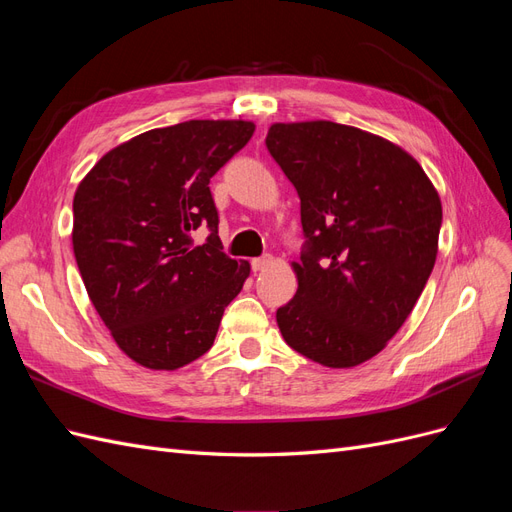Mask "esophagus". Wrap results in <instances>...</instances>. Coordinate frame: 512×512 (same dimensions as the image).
Masks as SVG:
<instances>
[{"label":"esophagus","mask_w":512,"mask_h":512,"mask_svg":"<svg viewBox=\"0 0 512 512\" xmlns=\"http://www.w3.org/2000/svg\"><path fill=\"white\" fill-rule=\"evenodd\" d=\"M273 262V258L267 254V256H260V258H254L252 260V269L254 271H265L269 265Z\"/></svg>","instance_id":"esophagus-1"}]
</instances>
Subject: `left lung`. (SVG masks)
Masks as SVG:
<instances>
[{
    "label": "left lung",
    "instance_id": "1",
    "mask_svg": "<svg viewBox=\"0 0 512 512\" xmlns=\"http://www.w3.org/2000/svg\"><path fill=\"white\" fill-rule=\"evenodd\" d=\"M301 198L299 288L277 309L286 344L324 367L376 356L436 265L440 196L408 153L333 121L273 123L265 141Z\"/></svg>",
    "mask_w": 512,
    "mask_h": 512
}]
</instances>
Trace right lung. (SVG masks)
I'll use <instances>...</instances> for the list:
<instances>
[{
	"label": "right lung",
	"mask_w": 512,
	"mask_h": 512,
	"mask_svg": "<svg viewBox=\"0 0 512 512\" xmlns=\"http://www.w3.org/2000/svg\"><path fill=\"white\" fill-rule=\"evenodd\" d=\"M252 134L250 121L209 119L149 130L108 151L76 190V265L136 363L177 369L203 356L250 275L224 252L209 183ZM200 225L210 235L194 246Z\"/></svg>",
	"instance_id": "1"
}]
</instances>
